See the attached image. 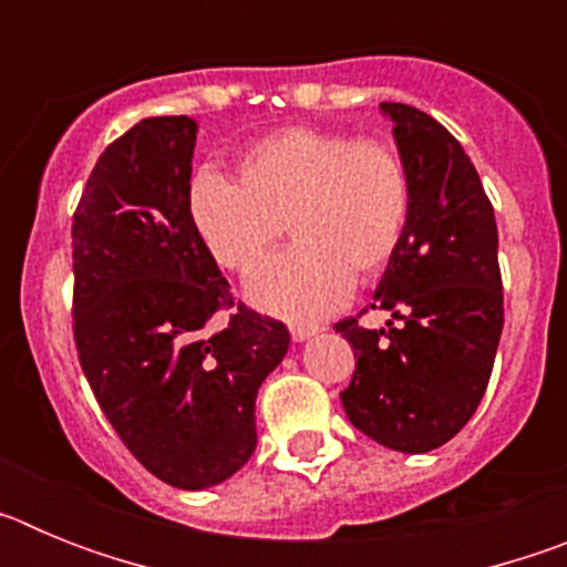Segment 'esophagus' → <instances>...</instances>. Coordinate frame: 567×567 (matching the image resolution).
Here are the masks:
<instances>
[{"instance_id":"obj_1","label":"esophagus","mask_w":567,"mask_h":567,"mask_svg":"<svg viewBox=\"0 0 567 567\" xmlns=\"http://www.w3.org/2000/svg\"><path fill=\"white\" fill-rule=\"evenodd\" d=\"M289 332H292L295 340H309L312 334L320 332V327H312V323H292V327H289Z\"/></svg>"}]
</instances>
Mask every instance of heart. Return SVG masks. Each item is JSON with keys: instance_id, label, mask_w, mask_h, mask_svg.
I'll list each match as a JSON object with an SVG mask.
<instances>
[{"instance_id": "obj_1", "label": "heart", "mask_w": 567, "mask_h": 567, "mask_svg": "<svg viewBox=\"0 0 567 567\" xmlns=\"http://www.w3.org/2000/svg\"><path fill=\"white\" fill-rule=\"evenodd\" d=\"M235 169L238 182L195 175L189 218L213 258L238 275L252 272L289 224L295 247L249 278V298L284 318L332 312L352 280L392 264L412 224V173L383 138L287 127L249 144Z\"/></svg>"}]
</instances>
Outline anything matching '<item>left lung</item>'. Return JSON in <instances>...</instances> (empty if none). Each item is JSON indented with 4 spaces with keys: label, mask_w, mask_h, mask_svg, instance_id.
Here are the masks:
<instances>
[{
    "label": "left lung",
    "mask_w": 567,
    "mask_h": 567,
    "mask_svg": "<svg viewBox=\"0 0 567 567\" xmlns=\"http://www.w3.org/2000/svg\"><path fill=\"white\" fill-rule=\"evenodd\" d=\"M394 122L414 187L412 224L385 267L372 309L389 329L334 323L354 374L340 403L365 437L423 454L477 412L503 334L497 221L477 169L449 130L412 104H380Z\"/></svg>",
    "instance_id": "left-lung-1"
}]
</instances>
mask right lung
<instances>
[{
  "label": "right lung",
  "instance_id": "obj_1",
  "mask_svg": "<svg viewBox=\"0 0 567 567\" xmlns=\"http://www.w3.org/2000/svg\"><path fill=\"white\" fill-rule=\"evenodd\" d=\"M195 122L155 115L104 147L73 213V340L104 417L150 474L209 488L255 452V398L289 349L235 303L189 218ZM229 311L224 328L214 315Z\"/></svg>",
  "mask_w": 567,
  "mask_h": 567
}]
</instances>
